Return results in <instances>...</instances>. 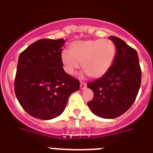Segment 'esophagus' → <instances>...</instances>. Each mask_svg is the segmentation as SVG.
Returning a JSON list of instances; mask_svg holds the SVG:
<instances>
[{"label":"esophagus","instance_id":"esophagus-1","mask_svg":"<svg viewBox=\"0 0 153 153\" xmlns=\"http://www.w3.org/2000/svg\"><path fill=\"white\" fill-rule=\"evenodd\" d=\"M79 87H80V89H81V90H84V89H85V88H87V84H86V83H84V82H81Z\"/></svg>","mask_w":153,"mask_h":153}]
</instances>
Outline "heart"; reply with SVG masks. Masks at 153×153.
<instances>
[{"label": "heart", "instance_id": "b5f03b06", "mask_svg": "<svg viewBox=\"0 0 153 153\" xmlns=\"http://www.w3.org/2000/svg\"><path fill=\"white\" fill-rule=\"evenodd\" d=\"M117 55V47L107 39L76 40L69 46V52L62 53V62L65 72L74 75L80 67L93 78L104 76L113 65Z\"/></svg>", "mask_w": 153, "mask_h": 153}]
</instances>
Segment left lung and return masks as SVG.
<instances>
[{
  "label": "left lung",
  "mask_w": 153,
  "mask_h": 153,
  "mask_svg": "<svg viewBox=\"0 0 153 153\" xmlns=\"http://www.w3.org/2000/svg\"><path fill=\"white\" fill-rule=\"evenodd\" d=\"M108 39L117 47L116 58L106 74L88 84L94 92L93 100L88 105L98 117L113 119L127 112L135 101L142 71L136 50L117 36Z\"/></svg>",
  "instance_id": "1"
}]
</instances>
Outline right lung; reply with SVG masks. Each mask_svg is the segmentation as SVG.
<instances>
[{
	"mask_svg": "<svg viewBox=\"0 0 153 153\" xmlns=\"http://www.w3.org/2000/svg\"><path fill=\"white\" fill-rule=\"evenodd\" d=\"M64 39H42L25 49L19 57L15 93L30 116L48 120L65 109L69 95L79 89V81L62 68Z\"/></svg>",
	"mask_w": 153,
	"mask_h": 153,
	"instance_id": "obj_1",
	"label": "right lung"
}]
</instances>
